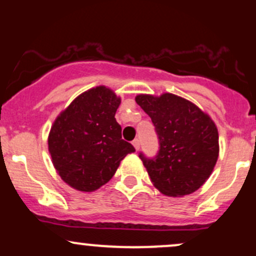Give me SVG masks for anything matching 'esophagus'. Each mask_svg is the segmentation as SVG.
I'll use <instances>...</instances> for the list:
<instances>
[{"instance_id":"1","label":"esophagus","mask_w":256,"mask_h":256,"mask_svg":"<svg viewBox=\"0 0 256 256\" xmlns=\"http://www.w3.org/2000/svg\"><path fill=\"white\" fill-rule=\"evenodd\" d=\"M132 146H134V149H136V150H138V149H140V140H132Z\"/></svg>"}]
</instances>
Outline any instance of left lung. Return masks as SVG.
Masks as SVG:
<instances>
[{"label":"left lung","mask_w":256,"mask_h":256,"mask_svg":"<svg viewBox=\"0 0 256 256\" xmlns=\"http://www.w3.org/2000/svg\"><path fill=\"white\" fill-rule=\"evenodd\" d=\"M134 100L152 118L160 142L155 158L140 155L152 185L171 198L195 192L218 160L216 122L192 101L174 94H140Z\"/></svg>","instance_id":"8db88e82"}]
</instances>
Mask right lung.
Here are the masks:
<instances>
[{
  "label": "right lung",
  "mask_w": 256,
  "mask_h": 256,
  "mask_svg": "<svg viewBox=\"0 0 256 256\" xmlns=\"http://www.w3.org/2000/svg\"><path fill=\"white\" fill-rule=\"evenodd\" d=\"M122 98L104 85L77 96L56 116L48 149L58 174L78 192H91L110 180L126 155L134 152L122 140L116 113Z\"/></svg>",
  "instance_id": "obj_1"
}]
</instances>
